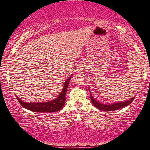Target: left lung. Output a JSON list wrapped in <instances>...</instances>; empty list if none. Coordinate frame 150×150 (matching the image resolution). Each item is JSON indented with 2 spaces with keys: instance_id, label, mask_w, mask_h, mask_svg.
I'll return each instance as SVG.
<instances>
[{
  "instance_id": "1",
  "label": "left lung",
  "mask_w": 150,
  "mask_h": 150,
  "mask_svg": "<svg viewBox=\"0 0 150 150\" xmlns=\"http://www.w3.org/2000/svg\"><path fill=\"white\" fill-rule=\"evenodd\" d=\"M88 90L90 91L89 88H88ZM91 93V102H92L93 105L95 106L96 108H97L99 110H103V111H112V110H116L118 109L122 108L123 107H126V106H128L130 104L132 103V102L134 100L135 96L132 97L129 100L124 101V102H120V103H112V104H103L99 102H98L97 100H96L95 98L93 97Z\"/></svg>"
}]
</instances>
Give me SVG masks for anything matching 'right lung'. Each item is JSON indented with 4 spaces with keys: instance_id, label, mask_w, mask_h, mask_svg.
<instances>
[{
    "instance_id": "1",
    "label": "right lung",
    "mask_w": 150,
    "mask_h": 150,
    "mask_svg": "<svg viewBox=\"0 0 150 150\" xmlns=\"http://www.w3.org/2000/svg\"><path fill=\"white\" fill-rule=\"evenodd\" d=\"M71 77H69L67 81L65 82L64 87L60 95L57 96V98L51 101L44 103H26L24 102L23 100H20L18 96L16 95L18 102L20 103L24 108L30 110L32 112H54L60 110L65 103V94L67 92L68 85L70 79Z\"/></svg>"
}]
</instances>
